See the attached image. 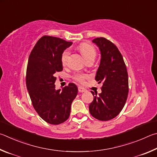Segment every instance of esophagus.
Masks as SVG:
<instances>
[{
	"label": "esophagus",
	"instance_id": "1",
	"mask_svg": "<svg viewBox=\"0 0 157 157\" xmlns=\"http://www.w3.org/2000/svg\"><path fill=\"white\" fill-rule=\"evenodd\" d=\"M78 90L79 92H84L85 91H86V89H84V88H83V87H78Z\"/></svg>",
	"mask_w": 157,
	"mask_h": 157
}]
</instances>
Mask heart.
<instances>
[{
  "instance_id": "obj_1",
  "label": "heart",
  "mask_w": 157,
  "mask_h": 157,
  "mask_svg": "<svg viewBox=\"0 0 157 157\" xmlns=\"http://www.w3.org/2000/svg\"><path fill=\"white\" fill-rule=\"evenodd\" d=\"M78 49L86 60H88L91 59H94L96 55H97V52H96V49L94 47H92L88 43H83L80 44L78 47ZM69 56H70V52H69L68 49H65L61 55V62L63 65H65L67 63ZM88 77V75H87L86 74L78 73L74 74L73 78L78 83H83L85 80Z\"/></svg>"
}]
</instances>
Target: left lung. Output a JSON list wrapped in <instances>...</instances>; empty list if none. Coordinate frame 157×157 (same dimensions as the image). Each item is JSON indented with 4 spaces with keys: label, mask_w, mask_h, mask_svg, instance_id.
Returning a JSON list of instances; mask_svg holds the SVG:
<instances>
[{
    "label": "left lung",
    "mask_w": 157,
    "mask_h": 157,
    "mask_svg": "<svg viewBox=\"0 0 157 157\" xmlns=\"http://www.w3.org/2000/svg\"><path fill=\"white\" fill-rule=\"evenodd\" d=\"M101 52V62L95 80L102 82L101 93L91 92L94 100L89 110L93 117L99 121H109L122 110L127 100L128 74L123 58L117 47L103 37L92 40Z\"/></svg>",
    "instance_id": "1"
}]
</instances>
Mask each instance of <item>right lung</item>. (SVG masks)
I'll list each match as a JSON object with an SVG mask.
<instances>
[{
    "mask_svg": "<svg viewBox=\"0 0 157 157\" xmlns=\"http://www.w3.org/2000/svg\"><path fill=\"white\" fill-rule=\"evenodd\" d=\"M72 43L44 36L30 53L26 72V86L32 105L45 121L52 125L65 122L70 117L71 105L78 88L69 83L62 91L55 88L54 74L63 70L61 55Z\"/></svg>",
    "mask_w": 157,
    "mask_h": 157,
    "instance_id": "right-lung-1",
    "label": "right lung"
}]
</instances>
